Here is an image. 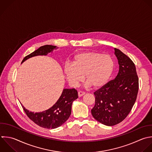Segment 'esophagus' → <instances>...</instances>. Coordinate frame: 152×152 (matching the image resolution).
I'll use <instances>...</instances> for the list:
<instances>
[{
	"mask_svg": "<svg viewBox=\"0 0 152 152\" xmlns=\"http://www.w3.org/2000/svg\"><path fill=\"white\" fill-rule=\"evenodd\" d=\"M78 96H79V97H81V96H83V95H84V94H85V92H83V91H78Z\"/></svg>",
	"mask_w": 152,
	"mask_h": 152,
	"instance_id": "1",
	"label": "esophagus"
}]
</instances>
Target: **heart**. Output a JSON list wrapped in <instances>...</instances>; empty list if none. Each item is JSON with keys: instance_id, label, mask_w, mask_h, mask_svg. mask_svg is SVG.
Masks as SVG:
<instances>
[{"instance_id": "obj_1", "label": "heart", "mask_w": 152, "mask_h": 152, "mask_svg": "<svg viewBox=\"0 0 152 152\" xmlns=\"http://www.w3.org/2000/svg\"><path fill=\"white\" fill-rule=\"evenodd\" d=\"M114 68L115 62L110 55L87 51L75 55L71 64L64 65V73L72 87H77L83 80L84 75L88 86L99 88L108 82Z\"/></svg>"}]
</instances>
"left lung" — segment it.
Masks as SVG:
<instances>
[{
    "mask_svg": "<svg viewBox=\"0 0 152 152\" xmlns=\"http://www.w3.org/2000/svg\"><path fill=\"white\" fill-rule=\"evenodd\" d=\"M119 72L113 80L94 93L95 105L91 109L94 118L107 126L122 122L129 114L137 99L138 78L131 59L115 48Z\"/></svg>",
    "mask_w": 152,
    "mask_h": 152,
    "instance_id": "obj_1",
    "label": "left lung"
}]
</instances>
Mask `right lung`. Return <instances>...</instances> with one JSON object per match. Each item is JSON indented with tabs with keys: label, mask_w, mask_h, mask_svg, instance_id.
<instances>
[{
	"label": "right lung",
	"mask_w": 152,
	"mask_h": 152,
	"mask_svg": "<svg viewBox=\"0 0 152 152\" xmlns=\"http://www.w3.org/2000/svg\"><path fill=\"white\" fill-rule=\"evenodd\" d=\"M57 46L45 45L26 56L23 60V63L26 60L37 56H46L52 52ZM78 98V93L75 88H64L61 96L53 106L42 112H33L26 109L23 105V108L28 117L35 124L43 128L54 129L61 126L65 123L71 113L72 102Z\"/></svg>",
	"instance_id": "right-lung-1"
}]
</instances>
